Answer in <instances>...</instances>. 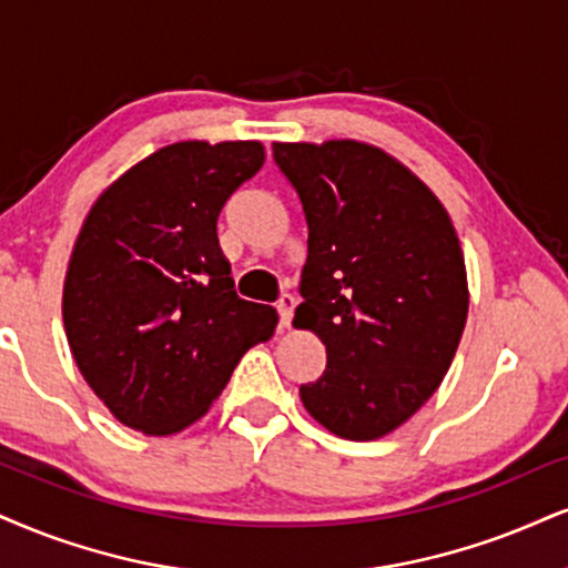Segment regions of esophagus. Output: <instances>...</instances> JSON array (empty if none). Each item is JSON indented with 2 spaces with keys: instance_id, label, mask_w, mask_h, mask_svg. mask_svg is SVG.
<instances>
[{
  "instance_id": "34e87169",
  "label": "esophagus",
  "mask_w": 568,
  "mask_h": 568,
  "mask_svg": "<svg viewBox=\"0 0 568 568\" xmlns=\"http://www.w3.org/2000/svg\"><path fill=\"white\" fill-rule=\"evenodd\" d=\"M276 311H278V324L284 328L292 324V311H295V297L292 295H282L276 303Z\"/></svg>"
}]
</instances>
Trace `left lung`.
I'll list each match as a JSON object with an SVG mask.
<instances>
[{"instance_id":"1","label":"left lung","mask_w":568,"mask_h":568,"mask_svg":"<svg viewBox=\"0 0 568 568\" xmlns=\"http://www.w3.org/2000/svg\"><path fill=\"white\" fill-rule=\"evenodd\" d=\"M273 160L307 221L295 326L326 345L300 387L321 426L379 439L434 395L468 316L466 263L443 202L379 146L276 142Z\"/></svg>"}]
</instances>
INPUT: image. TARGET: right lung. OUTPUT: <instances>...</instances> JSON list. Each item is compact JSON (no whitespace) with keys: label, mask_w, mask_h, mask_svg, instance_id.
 Here are the masks:
<instances>
[{"label":"right lung","mask_w":568,"mask_h":568,"mask_svg":"<svg viewBox=\"0 0 568 568\" xmlns=\"http://www.w3.org/2000/svg\"><path fill=\"white\" fill-rule=\"evenodd\" d=\"M265 163L261 142H176L91 205L62 286L81 376L131 429L176 434L205 416L276 311L236 297L219 215Z\"/></svg>","instance_id":"obj_1"}]
</instances>
